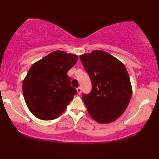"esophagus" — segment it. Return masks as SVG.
Returning <instances> with one entry per match:
<instances>
[{
    "label": "esophagus",
    "mask_w": 159,
    "mask_h": 159,
    "mask_svg": "<svg viewBox=\"0 0 159 159\" xmlns=\"http://www.w3.org/2000/svg\"><path fill=\"white\" fill-rule=\"evenodd\" d=\"M76 91H77V93H78V94H80V93H81V89L80 88V87H79V88H77L76 89Z\"/></svg>",
    "instance_id": "34e87169"
}]
</instances>
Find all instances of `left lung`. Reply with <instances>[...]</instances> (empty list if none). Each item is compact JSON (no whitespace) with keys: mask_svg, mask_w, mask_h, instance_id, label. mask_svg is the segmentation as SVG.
Masks as SVG:
<instances>
[{"mask_svg":"<svg viewBox=\"0 0 159 159\" xmlns=\"http://www.w3.org/2000/svg\"><path fill=\"white\" fill-rule=\"evenodd\" d=\"M90 77L92 89L82 99L88 112L99 123L117 120L128 106L132 86L127 69L121 61L103 50L80 55Z\"/></svg>","mask_w":159,"mask_h":159,"instance_id":"obj_1","label":"left lung"}]
</instances>
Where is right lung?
Returning <instances> with one entry per match:
<instances>
[{"label":"right lung","mask_w":159,"mask_h":159,"mask_svg":"<svg viewBox=\"0 0 159 159\" xmlns=\"http://www.w3.org/2000/svg\"><path fill=\"white\" fill-rule=\"evenodd\" d=\"M78 60L76 55L57 50L32 65L23 80L26 106L38 119H56L77 93L67 73Z\"/></svg>","instance_id":"right-lung-1"}]
</instances>
